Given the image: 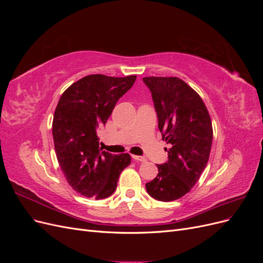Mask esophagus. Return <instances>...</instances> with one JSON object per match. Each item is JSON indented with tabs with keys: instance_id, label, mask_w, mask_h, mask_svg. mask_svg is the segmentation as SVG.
<instances>
[{
	"instance_id": "esophagus-1",
	"label": "esophagus",
	"mask_w": 263,
	"mask_h": 263,
	"mask_svg": "<svg viewBox=\"0 0 263 263\" xmlns=\"http://www.w3.org/2000/svg\"><path fill=\"white\" fill-rule=\"evenodd\" d=\"M132 157H133L134 160H136V161H140V162H145V161L147 160V159H146L145 157H141V156H135V155H133Z\"/></svg>"
}]
</instances>
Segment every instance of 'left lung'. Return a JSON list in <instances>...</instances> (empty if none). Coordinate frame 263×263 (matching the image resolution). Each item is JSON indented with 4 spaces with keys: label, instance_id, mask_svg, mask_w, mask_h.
<instances>
[{
    "label": "left lung",
    "instance_id": "1",
    "mask_svg": "<svg viewBox=\"0 0 263 263\" xmlns=\"http://www.w3.org/2000/svg\"><path fill=\"white\" fill-rule=\"evenodd\" d=\"M153 95L158 127L169 160L158 164V176L146 190L155 200L171 202L189 193L208 164L213 141L208 108L192 87L177 77H145Z\"/></svg>",
    "mask_w": 263,
    "mask_h": 263
}]
</instances>
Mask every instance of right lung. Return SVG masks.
<instances>
[{"label":"right lung","mask_w":263,"mask_h":263,"mask_svg":"<svg viewBox=\"0 0 263 263\" xmlns=\"http://www.w3.org/2000/svg\"><path fill=\"white\" fill-rule=\"evenodd\" d=\"M136 78L90 74L71 84L59 99L52 121L55 156L69 185L85 197L112 195L119 174L130 164L128 154L102 151L97 130Z\"/></svg>","instance_id":"1"}]
</instances>
